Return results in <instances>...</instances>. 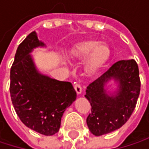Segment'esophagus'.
<instances>
[{
    "label": "esophagus",
    "instance_id": "esophagus-1",
    "mask_svg": "<svg viewBox=\"0 0 149 149\" xmlns=\"http://www.w3.org/2000/svg\"><path fill=\"white\" fill-rule=\"evenodd\" d=\"M74 89L75 91H76V92H77V94H81L82 93V87H81V85L79 84L75 83Z\"/></svg>",
    "mask_w": 149,
    "mask_h": 149
}]
</instances>
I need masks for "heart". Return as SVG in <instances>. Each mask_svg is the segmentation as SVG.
<instances>
[{
  "label": "heart",
  "instance_id": "b5f03b06",
  "mask_svg": "<svg viewBox=\"0 0 149 149\" xmlns=\"http://www.w3.org/2000/svg\"><path fill=\"white\" fill-rule=\"evenodd\" d=\"M110 56V46L96 39L79 41L72 45L69 51V57L72 60L85 59L84 67L89 76L97 74L106 65Z\"/></svg>",
  "mask_w": 149,
  "mask_h": 149
}]
</instances>
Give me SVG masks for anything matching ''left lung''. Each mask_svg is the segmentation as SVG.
<instances>
[{"instance_id":"1","label":"left lung","mask_w":149,"mask_h":149,"mask_svg":"<svg viewBox=\"0 0 149 149\" xmlns=\"http://www.w3.org/2000/svg\"><path fill=\"white\" fill-rule=\"evenodd\" d=\"M110 79L118 83V92L109 95L104 86ZM141 90L138 65L134 59L120 60L89 84L85 97L91 106L86 123L96 136L121 128L134 111Z\"/></svg>"}]
</instances>
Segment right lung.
Here are the masks:
<instances>
[{
  "label": "right lung",
  "instance_id": "right-lung-1",
  "mask_svg": "<svg viewBox=\"0 0 149 149\" xmlns=\"http://www.w3.org/2000/svg\"><path fill=\"white\" fill-rule=\"evenodd\" d=\"M32 32L17 48L10 70V96L15 112L29 129L44 135L58 132L62 116L76 100L70 82L58 81L38 72L30 55L44 46Z\"/></svg>",
  "mask_w": 149,
  "mask_h": 149
}]
</instances>
